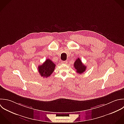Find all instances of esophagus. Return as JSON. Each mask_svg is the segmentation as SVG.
Wrapping results in <instances>:
<instances>
[{"label":"esophagus","instance_id":"1","mask_svg":"<svg viewBox=\"0 0 124 124\" xmlns=\"http://www.w3.org/2000/svg\"><path fill=\"white\" fill-rule=\"evenodd\" d=\"M67 62H68L67 61H61V63H62V64H67Z\"/></svg>","mask_w":124,"mask_h":124}]
</instances>
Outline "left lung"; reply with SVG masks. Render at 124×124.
Segmentation results:
<instances>
[{"label":"left lung","instance_id":"8db88e82","mask_svg":"<svg viewBox=\"0 0 124 124\" xmlns=\"http://www.w3.org/2000/svg\"><path fill=\"white\" fill-rule=\"evenodd\" d=\"M74 67L75 69L76 70V72L79 74H82L84 73L86 69V67L82 62L81 59L78 58H77L74 63Z\"/></svg>","mask_w":124,"mask_h":124}]
</instances>
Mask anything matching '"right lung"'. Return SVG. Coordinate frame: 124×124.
Returning a JSON list of instances; mask_svg holds the SVG:
<instances>
[{
	"label": "right lung",
	"mask_w": 124,
	"mask_h": 124,
	"mask_svg": "<svg viewBox=\"0 0 124 124\" xmlns=\"http://www.w3.org/2000/svg\"><path fill=\"white\" fill-rule=\"evenodd\" d=\"M55 65L50 59H47L41 65L38 67V71L40 76L43 78L49 77L54 72Z\"/></svg>",
	"instance_id": "1"
}]
</instances>
